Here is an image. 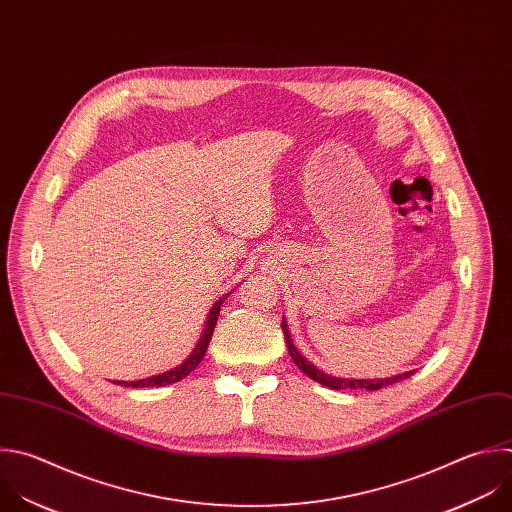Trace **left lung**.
<instances>
[{
  "label": "left lung",
  "instance_id": "1",
  "mask_svg": "<svg viewBox=\"0 0 512 512\" xmlns=\"http://www.w3.org/2000/svg\"><path fill=\"white\" fill-rule=\"evenodd\" d=\"M281 327H283V333H285V342H287V350H289V356L291 360L295 362V366L307 374L311 380H315L317 384L325 386V388H331V390H380V388H386V386H392V384H398L406 378H410L414 374L412 372H404V374H398V376H392V378H337V376H331V374H325L323 370L315 368L305 356H301V352L295 348L293 339L289 335V327H287V321L283 317L281 321Z\"/></svg>",
  "mask_w": 512,
  "mask_h": 512
}]
</instances>
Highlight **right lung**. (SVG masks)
I'll return each mask as SVG.
<instances>
[{"label": "right lung", "instance_id": "1", "mask_svg": "<svg viewBox=\"0 0 512 512\" xmlns=\"http://www.w3.org/2000/svg\"><path fill=\"white\" fill-rule=\"evenodd\" d=\"M233 291L225 293L223 297H219V301H215V305L211 307L209 315H207V321H205V327H203V333L199 337L197 346L193 348L191 356L179 364L177 368H170L162 374H156V376H148V378H142V380H132V382H124V380H112L116 386H124V388H160V386H168V384H175L183 378H187L199 364L201 360L205 358L207 354V348H209V342H211V335H213V329L217 325V319H219V311H221V305L223 301L231 295Z\"/></svg>", "mask_w": 512, "mask_h": 512}]
</instances>
